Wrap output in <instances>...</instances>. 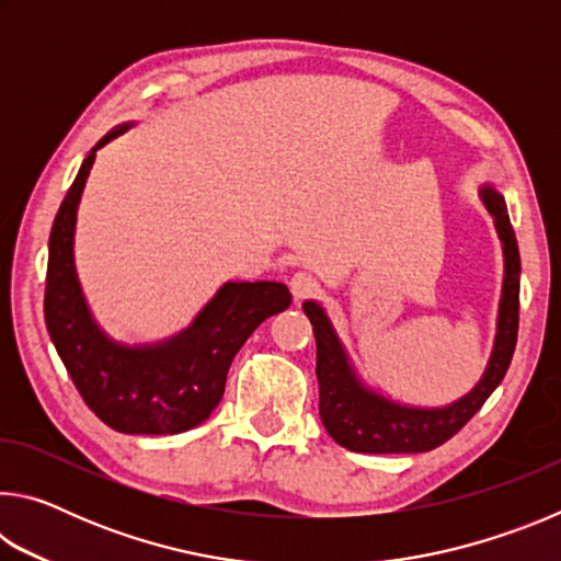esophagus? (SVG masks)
<instances>
[{
    "instance_id": "esophagus-1",
    "label": "esophagus",
    "mask_w": 561,
    "mask_h": 561,
    "mask_svg": "<svg viewBox=\"0 0 561 561\" xmlns=\"http://www.w3.org/2000/svg\"><path fill=\"white\" fill-rule=\"evenodd\" d=\"M289 289H291V294H294V299L304 301V299L314 297V294L319 291V282H317L314 274L297 272V274H294V277H291V282H289Z\"/></svg>"
}]
</instances>
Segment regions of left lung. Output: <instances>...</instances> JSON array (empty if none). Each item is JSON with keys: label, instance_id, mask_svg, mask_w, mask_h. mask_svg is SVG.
I'll return each instance as SVG.
<instances>
[{"label": "left lung", "instance_id": "8db88e82", "mask_svg": "<svg viewBox=\"0 0 561 561\" xmlns=\"http://www.w3.org/2000/svg\"><path fill=\"white\" fill-rule=\"evenodd\" d=\"M490 215L495 217L497 234L505 252V287H502L497 339L488 371L472 391L445 408H408L368 391L358 383L348 358L331 329L324 309L317 301H304L317 336V378L319 415L327 433L341 448L354 453H425L450 440L470 417L480 411L490 393L505 378L519 329V250L510 225L507 205L497 190L482 187Z\"/></svg>", "mask_w": 561, "mask_h": 561}]
</instances>
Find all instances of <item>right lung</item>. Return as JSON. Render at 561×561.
Listing matches in <instances>:
<instances>
[{
	"instance_id": "obj_1",
	"label": "right lung",
	"mask_w": 561,
	"mask_h": 561,
	"mask_svg": "<svg viewBox=\"0 0 561 561\" xmlns=\"http://www.w3.org/2000/svg\"><path fill=\"white\" fill-rule=\"evenodd\" d=\"M128 126L111 130L96 148ZM83 160L49 237L44 319L76 391L113 431L175 435L201 425L225 393L237 351L264 319L291 304L279 282H227L193 327L158 346H121L93 324L73 270V225L96 158Z\"/></svg>"
}]
</instances>
